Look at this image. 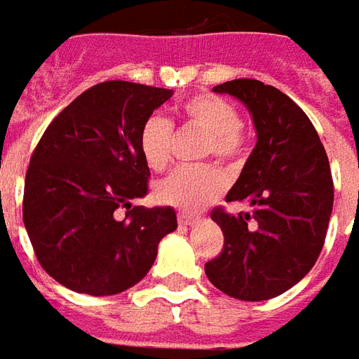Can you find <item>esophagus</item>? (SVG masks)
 <instances>
[{
    "instance_id": "obj_1",
    "label": "esophagus",
    "mask_w": 359,
    "mask_h": 359,
    "mask_svg": "<svg viewBox=\"0 0 359 359\" xmlns=\"http://www.w3.org/2000/svg\"><path fill=\"white\" fill-rule=\"evenodd\" d=\"M197 215H191V213H185V211H177V221L182 223V225H194L197 221Z\"/></svg>"
}]
</instances>
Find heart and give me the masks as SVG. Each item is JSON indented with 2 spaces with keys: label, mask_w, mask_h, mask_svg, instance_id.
Returning <instances> with one entry per match:
<instances>
[{
  "label": "heart",
  "mask_w": 359,
  "mask_h": 359,
  "mask_svg": "<svg viewBox=\"0 0 359 359\" xmlns=\"http://www.w3.org/2000/svg\"><path fill=\"white\" fill-rule=\"evenodd\" d=\"M185 124L208 134L201 156H215L223 162H235L243 156L245 138L239 130V112L229 100L213 95H197L180 107ZM174 130L168 120L151 116L142 126L138 136L142 160L151 172H163L172 160ZM225 175L215 165H197L175 170L156 185V197L172 208L197 211L215 201L225 189Z\"/></svg>",
  "instance_id": "heart-1"
}]
</instances>
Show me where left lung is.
I'll return each instance as SVG.
<instances>
[{"mask_svg":"<svg viewBox=\"0 0 359 359\" xmlns=\"http://www.w3.org/2000/svg\"><path fill=\"white\" fill-rule=\"evenodd\" d=\"M213 90L251 110L257 146L225 197L247 201L251 211H211L225 243L205 275L229 297L269 300L302 280L324 247L334 203L330 163L310 118L278 88L235 79Z\"/></svg>","mask_w":359,"mask_h":359,"instance_id":"8db88e82","label":"left lung"}]
</instances>
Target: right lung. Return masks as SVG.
Instances as JSON below:
<instances>
[{"label":"right lung","instance_id":"1","mask_svg":"<svg viewBox=\"0 0 359 359\" xmlns=\"http://www.w3.org/2000/svg\"><path fill=\"white\" fill-rule=\"evenodd\" d=\"M128 81L90 86L55 116L31 156L23 223L45 273L74 292L108 297L148 275L172 208L132 205L148 194L138 136L170 96Z\"/></svg>","mask_w":359,"mask_h":359}]
</instances>
